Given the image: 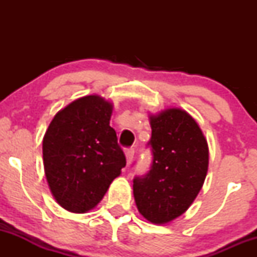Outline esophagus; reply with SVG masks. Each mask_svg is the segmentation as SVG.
<instances>
[{
  "mask_svg": "<svg viewBox=\"0 0 257 257\" xmlns=\"http://www.w3.org/2000/svg\"><path fill=\"white\" fill-rule=\"evenodd\" d=\"M125 158H126V164H131L132 163V161H133V158H134V150L133 149H126L125 150Z\"/></svg>",
  "mask_w": 257,
  "mask_h": 257,
  "instance_id": "esophagus-1",
  "label": "esophagus"
}]
</instances>
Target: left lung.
<instances>
[{
    "instance_id": "left-lung-1",
    "label": "left lung",
    "mask_w": 257,
    "mask_h": 257,
    "mask_svg": "<svg viewBox=\"0 0 257 257\" xmlns=\"http://www.w3.org/2000/svg\"><path fill=\"white\" fill-rule=\"evenodd\" d=\"M152 150L150 172L133 180L139 213L150 222H170L190 208L208 173L206 139L192 116L167 108L150 116Z\"/></svg>"
}]
</instances>
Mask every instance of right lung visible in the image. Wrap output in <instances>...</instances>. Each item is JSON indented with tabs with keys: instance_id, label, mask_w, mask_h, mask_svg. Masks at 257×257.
<instances>
[{
	"instance_id": "right-lung-1",
	"label": "right lung",
	"mask_w": 257,
	"mask_h": 257,
	"mask_svg": "<svg viewBox=\"0 0 257 257\" xmlns=\"http://www.w3.org/2000/svg\"><path fill=\"white\" fill-rule=\"evenodd\" d=\"M112 108L99 95L79 98L55 114L44 134L47 181L58 204L71 213L95 208L125 167L110 126Z\"/></svg>"
}]
</instances>
